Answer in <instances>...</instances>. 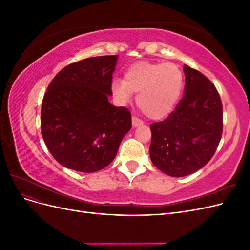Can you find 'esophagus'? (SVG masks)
Here are the masks:
<instances>
[{
	"label": "esophagus",
	"mask_w": 250,
	"mask_h": 250,
	"mask_svg": "<svg viewBox=\"0 0 250 250\" xmlns=\"http://www.w3.org/2000/svg\"><path fill=\"white\" fill-rule=\"evenodd\" d=\"M141 125H143V121H141L140 119L135 118V117H132V126L133 127H139Z\"/></svg>",
	"instance_id": "esophagus-1"
}]
</instances>
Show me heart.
I'll return each mask as SVG.
<instances>
[{
	"instance_id": "1",
	"label": "heart",
	"mask_w": 250,
	"mask_h": 250,
	"mask_svg": "<svg viewBox=\"0 0 250 250\" xmlns=\"http://www.w3.org/2000/svg\"><path fill=\"white\" fill-rule=\"evenodd\" d=\"M184 87V74L176 64L139 62L124 73V80H113L111 92L127 104L137 95V104L152 120L168 117L175 107Z\"/></svg>"
}]
</instances>
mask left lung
I'll return each mask as SVG.
<instances>
[{
	"mask_svg": "<svg viewBox=\"0 0 250 250\" xmlns=\"http://www.w3.org/2000/svg\"><path fill=\"white\" fill-rule=\"evenodd\" d=\"M185 95L169 117L150 125V158L163 173L183 177L203 168L222 137L218 90L203 74L184 66Z\"/></svg>",
	"mask_w": 250,
	"mask_h": 250,
	"instance_id": "left-lung-1",
	"label": "left lung"
}]
</instances>
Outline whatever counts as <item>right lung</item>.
Wrapping results in <instances>:
<instances>
[{
	"instance_id": "1",
	"label": "right lung",
	"mask_w": 250,
	"mask_h": 250,
	"mask_svg": "<svg viewBox=\"0 0 250 250\" xmlns=\"http://www.w3.org/2000/svg\"><path fill=\"white\" fill-rule=\"evenodd\" d=\"M119 55L71 63L51 81L41 111L42 135L63 167L93 173L108 166L131 129V113L111 105Z\"/></svg>"
}]
</instances>
